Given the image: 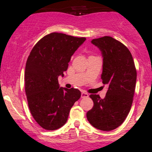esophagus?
Returning a JSON list of instances; mask_svg holds the SVG:
<instances>
[{
	"mask_svg": "<svg viewBox=\"0 0 152 152\" xmlns=\"http://www.w3.org/2000/svg\"><path fill=\"white\" fill-rule=\"evenodd\" d=\"M88 96H89V95H88V93H84V92H83V93H81V98H87V97H88Z\"/></svg>",
	"mask_w": 152,
	"mask_h": 152,
	"instance_id": "1",
	"label": "esophagus"
}]
</instances>
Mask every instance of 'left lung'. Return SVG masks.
I'll list each match as a JSON object with an SVG mask.
<instances>
[{"label":"left lung","mask_w":152,"mask_h":152,"mask_svg":"<svg viewBox=\"0 0 152 152\" xmlns=\"http://www.w3.org/2000/svg\"><path fill=\"white\" fill-rule=\"evenodd\" d=\"M91 43L101 52V78L108 85L106 95H90L94 105L87 113L93 126L101 131H111L123 124L133 103L136 83V70L130 51L110 37L95 39Z\"/></svg>","instance_id":"obj_1"}]
</instances>
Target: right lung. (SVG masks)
<instances>
[{
  "label": "right lung",
  "instance_id": "obj_1",
  "mask_svg": "<svg viewBox=\"0 0 152 152\" xmlns=\"http://www.w3.org/2000/svg\"><path fill=\"white\" fill-rule=\"evenodd\" d=\"M86 39L52 33L39 41L27 59L25 91L31 113L46 130H56L67 122L72 107L81 96L79 90L59 86L71 57Z\"/></svg>",
  "mask_w": 152,
  "mask_h": 152
}]
</instances>
